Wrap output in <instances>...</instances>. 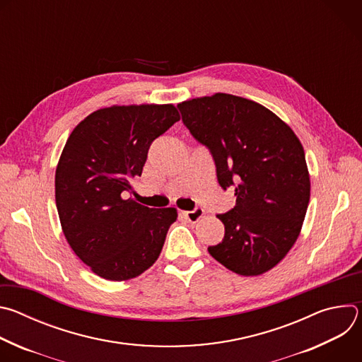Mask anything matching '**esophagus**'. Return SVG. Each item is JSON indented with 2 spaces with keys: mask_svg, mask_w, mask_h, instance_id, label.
<instances>
[{
  "mask_svg": "<svg viewBox=\"0 0 362 362\" xmlns=\"http://www.w3.org/2000/svg\"><path fill=\"white\" fill-rule=\"evenodd\" d=\"M180 215H182L183 218H186L189 222H192V223H196V222H199V221L203 218L204 212H203V209H199V208H196V209H193V211L180 212Z\"/></svg>",
  "mask_w": 362,
  "mask_h": 362,
  "instance_id": "34e87169",
  "label": "esophagus"
}]
</instances>
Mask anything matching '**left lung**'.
Here are the masks:
<instances>
[{
  "label": "left lung",
  "mask_w": 362,
  "mask_h": 362,
  "mask_svg": "<svg viewBox=\"0 0 362 362\" xmlns=\"http://www.w3.org/2000/svg\"><path fill=\"white\" fill-rule=\"evenodd\" d=\"M177 107L193 137L209 147L219 185L235 186V208L218 215L223 240L209 253L238 275L271 271L296 242L311 196L299 139L269 109L233 94L189 98Z\"/></svg>",
  "instance_id": "1"
}]
</instances>
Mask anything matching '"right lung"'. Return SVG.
I'll list each match as a JSON object with an SVG mask.
<instances>
[{
	"instance_id": "1",
	"label": "right lung",
	"mask_w": 362,
	"mask_h": 362,
	"mask_svg": "<svg viewBox=\"0 0 362 362\" xmlns=\"http://www.w3.org/2000/svg\"><path fill=\"white\" fill-rule=\"evenodd\" d=\"M179 120L173 105L110 106L88 115L66 141L56 169L62 229L103 279L127 281L158 261L177 209L123 196L141 175L151 141Z\"/></svg>"
}]
</instances>
